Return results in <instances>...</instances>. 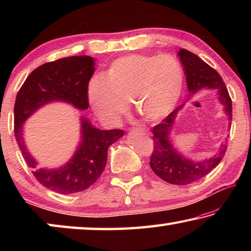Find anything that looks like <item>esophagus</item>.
<instances>
[{
    "instance_id": "esophagus-1",
    "label": "esophagus",
    "mask_w": 251,
    "mask_h": 251,
    "mask_svg": "<svg viewBox=\"0 0 251 251\" xmlns=\"http://www.w3.org/2000/svg\"><path fill=\"white\" fill-rule=\"evenodd\" d=\"M138 129H141V130H144V131H146V128H142V127H139Z\"/></svg>"
}]
</instances>
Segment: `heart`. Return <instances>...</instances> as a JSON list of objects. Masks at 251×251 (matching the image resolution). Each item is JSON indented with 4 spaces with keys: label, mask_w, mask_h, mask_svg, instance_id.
<instances>
[{
    "label": "heart",
    "mask_w": 251,
    "mask_h": 251,
    "mask_svg": "<svg viewBox=\"0 0 251 251\" xmlns=\"http://www.w3.org/2000/svg\"><path fill=\"white\" fill-rule=\"evenodd\" d=\"M182 88V70L169 55L131 54L110 63L104 75L92 77L87 99L101 121L115 123L130 104L143 120L167 116Z\"/></svg>",
    "instance_id": "1"
}]
</instances>
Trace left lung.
<instances>
[{
	"label": "left lung",
	"mask_w": 251,
	"mask_h": 251,
	"mask_svg": "<svg viewBox=\"0 0 251 251\" xmlns=\"http://www.w3.org/2000/svg\"><path fill=\"white\" fill-rule=\"evenodd\" d=\"M178 56L184 67L187 87L189 92L196 93L203 87L217 90L220 103L225 106V112L228 115L229 121H231V99L222 76L217 73V71L203 62L201 58H199L196 54L187 50L180 49ZM181 107L182 105L178 106L151 129L154 150L151 156V168L161 179L173 185H188L201 179L222 161L227 151V143H224L220 146L218 154L209 159L192 161L181 156L173 147V144L169 139V133H171L174 121H175L178 110Z\"/></svg>",
	"instance_id": "obj_1"
}]
</instances>
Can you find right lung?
<instances>
[{
	"instance_id": "right-lung-1",
	"label": "right lung",
	"mask_w": 251,
	"mask_h": 251,
	"mask_svg": "<svg viewBox=\"0 0 251 251\" xmlns=\"http://www.w3.org/2000/svg\"><path fill=\"white\" fill-rule=\"evenodd\" d=\"M94 58L87 55L59 58L34 70L16 95L14 105V133L27 166L33 168L40 184L55 193L70 195L87 189L103 174L107 151L124 130H101L82 117V142L69 163L57 169L35 171L36 161L23 141V124L41 106L63 100L78 109H87V86L94 74Z\"/></svg>"
}]
</instances>
